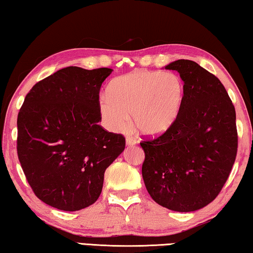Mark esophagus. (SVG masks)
Listing matches in <instances>:
<instances>
[{
    "instance_id": "34e87169",
    "label": "esophagus",
    "mask_w": 253,
    "mask_h": 253,
    "mask_svg": "<svg viewBox=\"0 0 253 253\" xmlns=\"http://www.w3.org/2000/svg\"><path fill=\"white\" fill-rule=\"evenodd\" d=\"M126 144L128 145V146H132V145L136 144V139L134 138V137L127 136L126 137Z\"/></svg>"
}]
</instances>
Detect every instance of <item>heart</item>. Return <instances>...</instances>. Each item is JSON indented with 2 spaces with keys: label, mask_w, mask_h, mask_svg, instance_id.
Wrapping results in <instances>:
<instances>
[{
  "label": "heart",
  "mask_w": 253,
  "mask_h": 253,
  "mask_svg": "<svg viewBox=\"0 0 253 253\" xmlns=\"http://www.w3.org/2000/svg\"><path fill=\"white\" fill-rule=\"evenodd\" d=\"M185 85L174 72L135 70L111 81L108 93L100 96L105 125L124 130L132 122L140 134L156 137L168 131L181 114Z\"/></svg>",
  "instance_id": "heart-1"
}]
</instances>
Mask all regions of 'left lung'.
Wrapping results in <instances>:
<instances>
[{
  "label": "left lung",
  "instance_id": "8db88e82",
  "mask_svg": "<svg viewBox=\"0 0 253 253\" xmlns=\"http://www.w3.org/2000/svg\"><path fill=\"white\" fill-rule=\"evenodd\" d=\"M176 70L185 96L176 123L164 134L140 143L145 186L157 204L192 212L216 198L238 151L235 109L221 81L191 60L165 67Z\"/></svg>",
  "mask_w": 253,
  "mask_h": 253
}]
</instances>
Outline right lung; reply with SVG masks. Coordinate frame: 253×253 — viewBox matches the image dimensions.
<instances>
[{
  "label": "right lung",
  "instance_id": "right-lung-1",
  "mask_svg": "<svg viewBox=\"0 0 253 253\" xmlns=\"http://www.w3.org/2000/svg\"><path fill=\"white\" fill-rule=\"evenodd\" d=\"M113 69L67 67L33 85L18 115L19 161L42 202L79 211L96 202L105 170L125 149V137L105 130L102 83Z\"/></svg>",
  "mask_w": 253,
  "mask_h": 253
}]
</instances>
